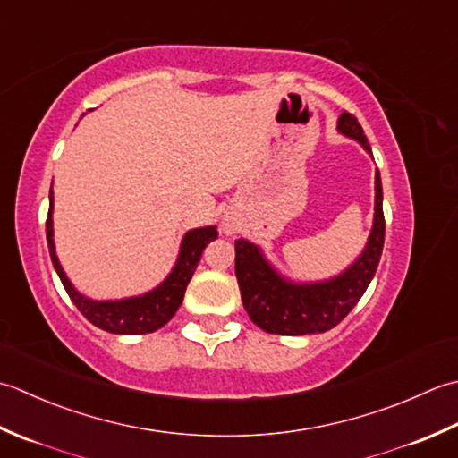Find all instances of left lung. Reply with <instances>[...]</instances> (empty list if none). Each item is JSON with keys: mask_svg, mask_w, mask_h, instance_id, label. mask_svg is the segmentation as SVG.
Masks as SVG:
<instances>
[{"mask_svg": "<svg viewBox=\"0 0 458 458\" xmlns=\"http://www.w3.org/2000/svg\"><path fill=\"white\" fill-rule=\"evenodd\" d=\"M338 130L358 140L363 150L371 154L368 138L356 116L342 112ZM384 191L379 170H376V213L368 245L356 263L330 281L310 284L288 283L267 263L257 245L245 239L235 241V275L249 318L260 330L281 335L318 334L334 328L346 318L369 286L384 250Z\"/></svg>", "mask_w": 458, "mask_h": 458, "instance_id": "1", "label": "left lung"}]
</instances>
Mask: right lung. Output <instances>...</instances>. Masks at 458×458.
Wrapping results in <instances>:
<instances>
[{
  "label": "right lung",
  "mask_w": 458,
  "mask_h": 458,
  "mask_svg": "<svg viewBox=\"0 0 458 458\" xmlns=\"http://www.w3.org/2000/svg\"><path fill=\"white\" fill-rule=\"evenodd\" d=\"M53 190L49 191V216H47L45 233H47V245H49V255L53 260V267L57 270L64 291L71 296L72 304L79 308L81 314L85 316L89 322H92L100 330H106L110 334H150L164 324L172 320V316L180 308L185 288H188L191 276L198 268L203 249L209 245L213 239H217V227H199L185 233L182 241L180 257L170 276L154 288V291L146 293L142 296L124 298V301H106L98 302L92 298L82 296L77 288L71 284V281L64 275V270L59 263L57 255H55V241H53Z\"/></svg>",
  "instance_id": "add662e5"
}]
</instances>
